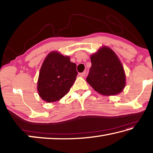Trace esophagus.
<instances>
[{"instance_id":"obj_1","label":"esophagus","mask_w":153,"mask_h":153,"mask_svg":"<svg viewBox=\"0 0 153 153\" xmlns=\"http://www.w3.org/2000/svg\"><path fill=\"white\" fill-rule=\"evenodd\" d=\"M79 76H82V77H84L85 76H86V71H83L82 73H80L79 74Z\"/></svg>"}]
</instances>
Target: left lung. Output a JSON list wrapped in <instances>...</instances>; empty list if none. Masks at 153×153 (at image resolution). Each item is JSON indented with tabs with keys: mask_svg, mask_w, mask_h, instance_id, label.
<instances>
[{
	"mask_svg": "<svg viewBox=\"0 0 153 153\" xmlns=\"http://www.w3.org/2000/svg\"><path fill=\"white\" fill-rule=\"evenodd\" d=\"M90 67L86 81L93 89L105 96L120 93L126 85L122 64L116 54L107 46L91 56Z\"/></svg>",
	"mask_w": 153,
	"mask_h": 153,
	"instance_id": "left-lung-1",
	"label": "left lung"
}]
</instances>
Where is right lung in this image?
Here are the masks:
<instances>
[{"instance_id":"add662e5","label":"right lung","mask_w":153,"mask_h":153,"mask_svg":"<svg viewBox=\"0 0 153 153\" xmlns=\"http://www.w3.org/2000/svg\"><path fill=\"white\" fill-rule=\"evenodd\" d=\"M76 64L56 52H52L44 61L38 81V92L42 99L53 102L61 99L76 81Z\"/></svg>"}]
</instances>
